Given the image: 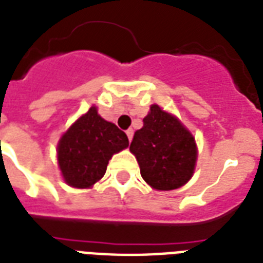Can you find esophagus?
Listing matches in <instances>:
<instances>
[{"label":"esophagus","mask_w":263,"mask_h":263,"mask_svg":"<svg viewBox=\"0 0 263 263\" xmlns=\"http://www.w3.org/2000/svg\"><path fill=\"white\" fill-rule=\"evenodd\" d=\"M125 134H127V136H128V140L131 142L132 136H134V129H132V128H129V129H127V131H125Z\"/></svg>","instance_id":"1"}]
</instances>
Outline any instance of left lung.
<instances>
[{
	"label": "left lung",
	"mask_w": 263,
	"mask_h": 263,
	"mask_svg": "<svg viewBox=\"0 0 263 263\" xmlns=\"http://www.w3.org/2000/svg\"><path fill=\"white\" fill-rule=\"evenodd\" d=\"M129 151L136 157L143 180L157 191L185 185L197 161L193 135L176 116L155 104L135 132Z\"/></svg>",
	"instance_id": "8db88e82"
}]
</instances>
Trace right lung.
Returning a JSON list of instances; mask_svg holds the SVG:
<instances>
[{
  "mask_svg": "<svg viewBox=\"0 0 263 263\" xmlns=\"http://www.w3.org/2000/svg\"><path fill=\"white\" fill-rule=\"evenodd\" d=\"M124 132L104 120L91 106L58 143V163L63 180L72 187L93 186L104 177L113 154L127 148Z\"/></svg>",
  "mask_w": 263,
  "mask_h": 263,
  "instance_id": "add662e5",
  "label": "right lung"
}]
</instances>
